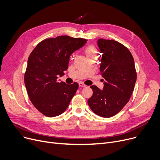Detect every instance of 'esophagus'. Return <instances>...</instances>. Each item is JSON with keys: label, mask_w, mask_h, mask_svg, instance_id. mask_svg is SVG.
<instances>
[{"label": "esophagus", "mask_w": 160, "mask_h": 160, "mask_svg": "<svg viewBox=\"0 0 160 160\" xmlns=\"http://www.w3.org/2000/svg\"><path fill=\"white\" fill-rule=\"evenodd\" d=\"M78 85H79V87H82V88H85L86 86L84 84V83H83L82 82H80L79 83H78Z\"/></svg>", "instance_id": "esophagus-1"}]
</instances>
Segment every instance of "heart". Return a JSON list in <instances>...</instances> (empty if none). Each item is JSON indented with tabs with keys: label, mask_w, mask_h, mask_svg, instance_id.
<instances>
[{
	"label": "heart",
	"mask_w": 160,
	"mask_h": 160,
	"mask_svg": "<svg viewBox=\"0 0 160 160\" xmlns=\"http://www.w3.org/2000/svg\"><path fill=\"white\" fill-rule=\"evenodd\" d=\"M86 53L87 55H89L92 54H97L96 48L93 46H89L86 48Z\"/></svg>",
	"instance_id": "1"
}]
</instances>
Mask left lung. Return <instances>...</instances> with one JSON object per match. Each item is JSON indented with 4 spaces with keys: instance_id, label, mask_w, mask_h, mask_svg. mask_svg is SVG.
<instances>
[{
    "instance_id": "obj_1",
    "label": "left lung",
    "mask_w": 160,
    "mask_h": 160,
    "mask_svg": "<svg viewBox=\"0 0 160 160\" xmlns=\"http://www.w3.org/2000/svg\"><path fill=\"white\" fill-rule=\"evenodd\" d=\"M97 44L102 53L100 72L104 79V88L91 86L93 93L88 103L95 114L108 118L118 113L129 101L137 74L133 58L127 47L102 38Z\"/></svg>"
}]
</instances>
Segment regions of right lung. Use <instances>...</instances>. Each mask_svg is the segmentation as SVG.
Returning a JSON list of instances; mask_svg holds the SVG:
<instances>
[{
	"mask_svg": "<svg viewBox=\"0 0 160 160\" xmlns=\"http://www.w3.org/2000/svg\"><path fill=\"white\" fill-rule=\"evenodd\" d=\"M87 40L68 36L46 39L29 56L24 84L32 104L47 117L63 113L69 106L78 83L71 85L58 81L68 69L70 56L82 48Z\"/></svg>",
	"mask_w": 160,
	"mask_h": 160,
	"instance_id": "1",
	"label": "right lung"
}]
</instances>
